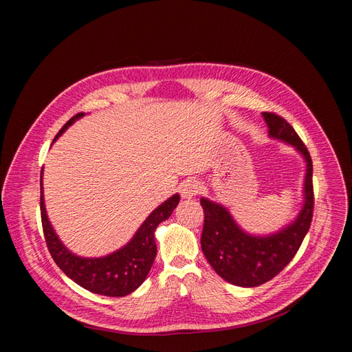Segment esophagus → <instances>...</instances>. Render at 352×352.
I'll use <instances>...</instances> for the list:
<instances>
[{"mask_svg":"<svg viewBox=\"0 0 352 352\" xmlns=\"http://www.w3.org/2000/svg\"><path fill=\"white\" fill-rule=\"evenodd\" d=\"M199 190H201V185L198 180L189 179L182 184V186H180V195H182L184 199H190L197 197L199 194Z\"/></svg>","mask_w":352,"mask_h":352,"instance_id":"esophagus-1","label":"esophagus"}]
</instances>
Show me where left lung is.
Listing matches in <instances>:
<instances>
[{
    "instance_id": "obj_1",
    "label": "left lung",
    "mask_w": 352,
    "mask_h": 352,
    "mask_svg": "<svg viewBox=\"0 0 352 352\" xmlns=\"http://www.w3.org/2000/svg\"><path fill=\"white\" fill-rule=\"evenodd\" d=\"M263 116L269 126V135L294 145L307 162L305 202L300 216L276 235L251 236L239 229L225 207L201 198L204 210L202 252L220 278L243 287H254L272 280L291 263L310 229L314 210L313 162L305 144L279 114L264 111Z\"/></svg>"
}]
</instances>
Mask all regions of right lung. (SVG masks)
Here are the masks:
<instances>
[{
	"mask_svg": "<svg viewBox=\"0 0 352 352\" xmlns=\"http://www.w3.org/2000/svg\"><path fill=\"white\" fill-rule=\"evenodd\" d=\"M85 113H78L61 127L56 135L54 141L65 132L67 127L80 119ZM42 177V176H41ZM179 204V195L168 198L162 206L155 208L148 219L142 223L140 230L132 241L107 257L101 258H82L72 254L65 245L60 242L56 232L52 230L47 211L44 206V195H42L41 182V220L42 230L48 251L52 260L58 267L65 272L69 278L80 285L85 289L105 296H124L133 292L145 280L146 274L150 273L151 265L157 255V245L154 241V232L160 223L170 217L176 206Z\"/></svg>",
	"mask_w": 352,
	"mask_h": 352,
	"instance_id": "1",
	"label": "right lung"
}]
</instances>
